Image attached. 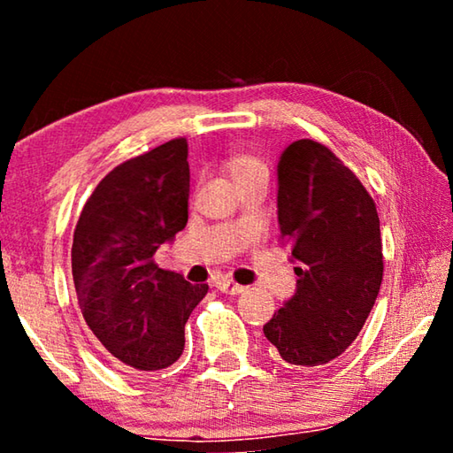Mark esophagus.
<instances>
[{
  "label": "esophagus",
  "mask_w": 453,
  "mask_h": 453,
  "mask_svg": "<svg viewBox=\"0 0 453 453\" xmlns=\"http://www.w3.org/2000/svg\"><path fill=\"white\" fill-rule=\"evenodd\" d=\"M216 288L221 291V294H229V296H240L242 291L245 289L243 286H240V283H235L232 280H218L216 281Z\"/></svg>",
  "instance_id": "34e87169"
}]
</instances>
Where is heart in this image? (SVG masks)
Here are the masks:
<instances>
[{"instance_id": "1", "label": "heart", "mask_w": 453, "mask_h": 453, "mask_svg": "<svg viewBox=\"0 0 453 453\" xmlns=\"http://www.w3.org/2000/svg\"><path fill=\"white\" fill-rule=\"evenodd\" d=\"M227 172L232 175L234 181L257 178V175H265L267 178V167L259 157L254 156H235L227 162Z\"/></svg>"}]
</instances>
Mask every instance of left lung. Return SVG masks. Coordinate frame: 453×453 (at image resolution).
<instances>
[{
	"instance_id": "obj_1",
	"label": "left lung",
	"mask_w": 453,
	"mask_h": 453,
	"mask_svg": "<svg viewBox=\"0 0 453 453\" xmlns=\"http://www.w3.org/2000/svg\"><path fill=\"white\" fill-rule=\"evenodd\" d=\"M278 221L297 286L264 334L286 364L324 365L351 346L380 294L378 210L326 145L297 140L278 162Z\"/></svg>"
}]
</instances>
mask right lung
<instances>
[{"mask_svg": "<svg viewBox=\"0 0 453 453\" xmlns=\"http://www.w3.org/2000/svg\"><path fill=\"white\" fill-rule=\"evenodd\" d=\"M188 142L172 140L127 159L97 183L72 245L83 319L119 365L157 372L178 362L186 321L208 283L153 264L188 224Z\"/></svg>", "mask_w": 453, "mask_h": 453, "instance_id": "obj_1", "label": "right lung"}]
</instances>
